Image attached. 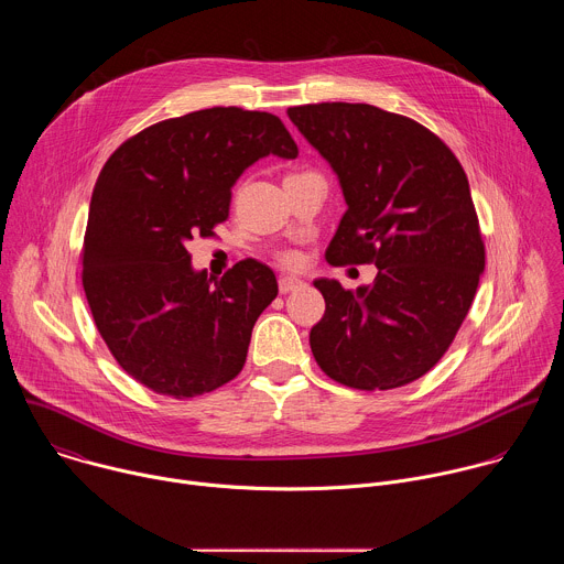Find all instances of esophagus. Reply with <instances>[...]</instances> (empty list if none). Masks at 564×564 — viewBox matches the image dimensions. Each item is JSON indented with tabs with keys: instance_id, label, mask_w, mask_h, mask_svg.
Returning <instances> with one entry per match:
<instances>
[{
	"instance_id": "obj_1",
	"label": "esophagus",
	"mask_w": 564,
	"mask_h": 564,
	"mask_svg": "<svg viewBox=\"0 0 564 564\" xmlns=\"http://www.w3.org/2000/svg\"><path fill=\"white\" fill-rule=\"evenodd\" d=\"M301 285H303V281L296 279V276H281L279 279V292L281 294H288V292H292V290H296Z\"/></svg>"
}]
</instances>
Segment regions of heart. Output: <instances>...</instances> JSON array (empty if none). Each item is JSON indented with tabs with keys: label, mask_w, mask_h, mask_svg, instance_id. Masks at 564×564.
Wrapping results in <instances>:
<instances>
[{
	"label": "heart",
	"mask_w": 564,
	"mask_h": 564,
	"mask_svg": "<svg viewBox=\"0 0 564 564\" xmlns=\"http://www.w3.org/2000/svg\"><path fill=\"white\" fill-rule=\"evenodd\" d=\"M281 263L294 268V265L301 263V254H299V252H292V250H290V252H283V254H281Z\"/></svg>",
	"instance_id": "1"
}]
</instances>
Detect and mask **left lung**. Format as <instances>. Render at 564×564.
<instances>
[{"label":"left lung","instance_id":"left-lung-1","mask_svg":"<svg viewBox=\"0 0 564 564\" xmlns=\"http://www.w3.org/2000/svg\"><path fill=\"white\" fill-rule=\"evenodd\" d=\"M290 120L339 176L346 214L326 250L339 265L375 263L350 292L316 279L326 312L310 348L330 379L390 390L426 375L453 344L485 272V240L455 153L413 118L372 105L321 102Z\"/></svg>","mask_w":564,"mask_h":564}]
</instances>
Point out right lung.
<instances>
[{
	"mask_svg": "<svg viewBox=\"0 0 564 564\" xmlns=\"http://www.w3.org/2000/svg\"><path fill=\"white\" fill-rule=\"evenodd\" d=\"M296 158L265 111L212 107L124 140L94 187L83 285L120 368L158 394L198 397L246 366L252 328L276 299L274 272L238 261L220 279L192 270L187 243L229 216L231 185L263 155Z\"/></svg>",
	"mask_w": 564,
	"mask_h": 564,
	"instance_id": "right-lung-1",
	"label": "right lung"
}]
</instances>
